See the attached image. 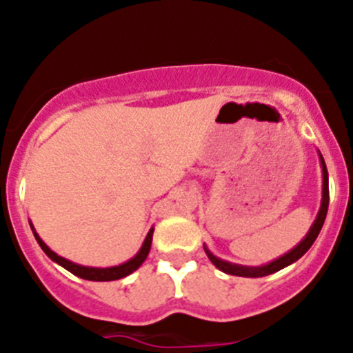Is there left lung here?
Here are the masks:
<instances>
[{
	"instance_id": "8db88e82",
	"label": "left lung",
	"mask_w": 353,
	"mask_h": 353,
	"mask_svg": "<svg viewBox=\"0 0 353 353\" xmlns=\"http://www.w3.org/2000/svg\"><path fill=\"white\" fill-rule=\"evenodd\" d=\"M321 165H323V203H321V210L319 214H317V219L312 224V228H310V231L307 232L305 238H303L302 241L292 250V252L279 256L278 260L268 263V265H262V268H243V265H236V263H229V262H224V260L217 259V256L212 255V253L205 248V253H207L208 259L212 260V263H214L215 268L221 269L222 272L231 276H241V278H263V276H269L272 274V272L281 271L283 268H286V265H290V263L296 262V260H299L300 256H302L303 253L312 246V243L316 241L317 234L321 232V228H323L324 219H326V214H327V205H330V184H327V169L323 157H321Z\"/></svg>"
}]
</instances>
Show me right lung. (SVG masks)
Listing matches in <instances>:
<instances>
[{"label":"right lung","mask_w":353,"mask_h":353,"mask_svg":"<svg viewBox=\"0 0 353 353\" xmlns=\"http://www.w3.org/2000/svg\"><path fill=\"white\" fill-rule=\"evenodd\" d=\"M34 236H36L37 243H39V246L43 248V252L46 253L51 260H54L57 263H60L61 268H65L67 271H70L72 274L79 276V278H82V279H88V281H115V279H122V278H125V276L131 274V272H134L136 269H138L139 265L145 262L146 256H148V253H150V248H152L153 229H150V232H148V236H146L145 243H143L141 250H139V253L134 256V259H131L129 262L122 263V265H115V268H107V269L84 268V265H77V263L70 262V260L63 259V256H58L57 253L51 252V250L44 245V241L36 234V232H34Z\"/></svg>","instance_id":"1"}]
</instances>
